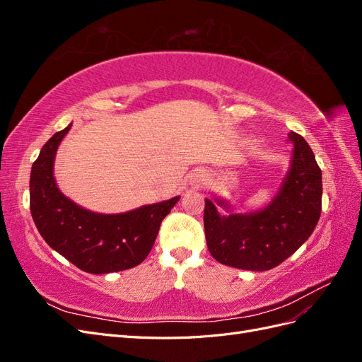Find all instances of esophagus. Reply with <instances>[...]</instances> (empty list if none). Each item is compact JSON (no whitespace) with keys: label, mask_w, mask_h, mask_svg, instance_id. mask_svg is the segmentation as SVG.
I'll use <instances>...</instances> for the list:
<instances>
[{"label":"esophagus","mask_w":362,"mask_h":362,"mask_svg":"<svg viewBox=\"0 0 362 362\" xmlns=\"http://www.w3.org/2000/svg\"><path fill=\"white\" fill-rule=\"evenodd\" d=\"M204 181H205L204 172H196V173L192 175V178H190V184L192 185H201Z\"/></svg>","instance_id":"esophagus-1"}]
</instances>
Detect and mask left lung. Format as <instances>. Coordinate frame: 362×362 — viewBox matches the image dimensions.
<instances>
[{
	"instance_id": "obj_1",
	"label": "left lung",
	"mask_w": 362,
	"mask_h": 362,
	"mask_svg": "<svg viewBox=\"0 0 362 362\" xmlns=\"http://www.w3.org/2000/svg\"><path fill=\"white\" fill-rule=\"evenodd\" d=\"M293 156L279 192L264 208L233 213L225 199H205L206 246L221 264L264 272L279 266L315 229L322 213V170L305 139L290 133ZM222 206L230 214L218 215Z\"/></svg>"
}]
</instances>
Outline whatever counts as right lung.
<instances>
[{"label":"right lung","instance_id":"add662e5","mask_svg":"<svg viewBox=\"0 0 362 362\" xmlns=\"http://www.w3.org/2000/svg\"><path fill=\"white\" fill-rule=\"evenodd\" d=\"M71 124L54 134L33 163L30 210L43 240L74 266L95 275L139 266L151 252L161 221L180 196L119 214H103L75 204L57 187L54 160Z\"/></svg>","mask_w":362,"mask_h":362}]
</instances>
